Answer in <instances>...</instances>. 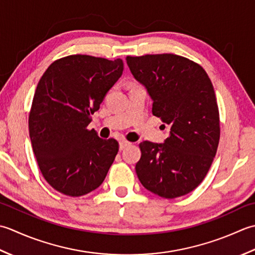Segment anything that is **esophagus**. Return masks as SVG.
Here are the masks:
<instances>
[{"mask_svg":"<svg viewBox=\"0 0 255 255\" xmlns=\"http://www.w3.org/2000/svg\"><path fill=\"white\" fill-rule=\"evenodd\" d=\"M131 145V143L126 141V139H122V141H120V149H124L126 147L129 146Z\"/></svg>","mask_w":255,"mask_h":255,"instance_id":"1","label":"esophagus"}]
</instances>
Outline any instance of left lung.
<instances>
[{"label": "left lung", "mask_w": 255, "mask_h": 255, "mask_svg": "<svg viewBox=\"0 0 255 255\" xmlns=\"http://www.w3.org/2000/svg\"><path fill=\"white\" fill-rule=\"evenodd\" d=\"M127 62L152 98L153 114L169 131L162 144H139L137 177L163 198L187 195L206 177L219 144V109L210 78L200 65L174 54L128 56Z\"/></svg>", "instance_id": "8db88e82"}]
</instances>
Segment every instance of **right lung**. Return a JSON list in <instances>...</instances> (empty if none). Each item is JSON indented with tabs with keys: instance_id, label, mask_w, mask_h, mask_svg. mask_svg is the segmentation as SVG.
Returning <instances> with one entry per match:
<instances>
[{
	"instance_id": "right-lung-1",
	"label": "right lung",
	"mask_w": 255,
	"mask_h": 255,
	"mask_svg": "<svg viewBox=\"0 0 255 255\" xmlns=\"http://www.w3.org/2000/svg\"><path fill=\"white\" fill-rule=\"evenodd\" d=\"M122 72L120 58L70 55L41 76L28 117L29 137L41 174L59 193L84 196L105 180L119 143L87 127Z\"/></svg>"
}]
</instances>
